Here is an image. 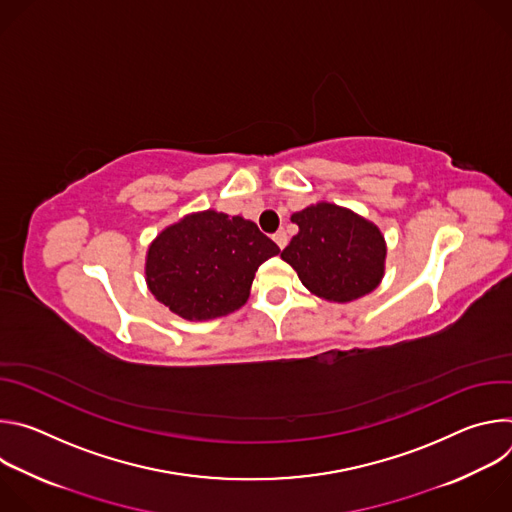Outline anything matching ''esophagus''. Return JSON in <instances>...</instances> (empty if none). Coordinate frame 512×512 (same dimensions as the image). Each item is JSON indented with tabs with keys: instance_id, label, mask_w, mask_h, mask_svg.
<instances>
[{
	"instance_id": "1",
	"label": "esophagus",
	"mask_w": 512,
	"mask_h": 512,
	"mask_svg": "<svg viewBox=\"0 0 512 512\" xmlns=\"http://www.w3.org/2000/svg\"><path fill=\"white\" fill-rule=\"evenodd\" d=\"M273 241H275V243H277V247H279V249H283V247H285V245H287V241H289V239H287V235H285V231H277V233H275V235H273Z\"/></svg>"
}]
</instances>
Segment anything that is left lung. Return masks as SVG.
Returning a JSON list of instances; mask_svg holds the SVG:
<instances>
[{
    "mask_svg": "<svg viewBox=\"0 0 512 512\" xmlns=\"http://www.w3.org/2000/svg\"><path fill=\"white\" fill-rule=\"evenodd\" d=\"M298 235L281 259L298 271L300 281L322 300L352 302L381 283L387 245L379 227L356 212L318 202L291 214Z\"/></svg>",
    "mask_w": 512,
    "mask_h": 512,
    "instance_id": "1",
    "label": "left lung"
}]
</instances>
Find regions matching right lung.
<instances>
[{
  "instance_id": "obj_1",
  "label": "right lung",
  "mask_w": 512,
  "mask_h": 512,
  "mask_svg": "<svg viewBox=\"0 0 512 512\" xmlns=\"http://www.w3.org/2000/svg\"><path fill=\"white\" fill-rule=\"evenodd\" d=\"M279 247L243 216L204 210L164 229L145 257V281L158 302L184 320L239 310L255 271Z\"/></svg>"
}]
</instances>
